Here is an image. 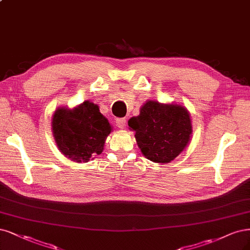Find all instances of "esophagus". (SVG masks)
I'll return each mask as SVG.
<instances>
[{"instance_id": "esophagus-1", "label": "esophagus", "mask_w": 250, "mask_h": 250, "mask_svg": "<svg viewBox=\"0 0 250 250\" xmlns=\"http://www.w3.org/2000/svg\"><path fill=\"white\" fill-rule=\"evenodd\" d=\"M116 125L118 128L123 129L126 126V119L125 118H119L116 120Z\"/></svg>"}]
</instances>
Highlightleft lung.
<instances>
[{"mask_svg": "<svg viewBox=\"0 0 250 250\" xmlns=\"http://www.w3.org/2000/svg\"><path fill=\"white\" fill-rule=\"evenodd\" d=\"M144 156L156 163H168L186 149L192 136L190 114L177 103L146 101L140 115L128 121Z\"/></svg>", "mask_w": 250, "mask_h": 250, "instance_id": "8db88e82", "label": "left lung"}]
</instances>
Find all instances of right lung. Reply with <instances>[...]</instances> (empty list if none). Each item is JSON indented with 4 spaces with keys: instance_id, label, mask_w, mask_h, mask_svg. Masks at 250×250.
Instances as JSON below:
<instances>
[{
    "instance_id": "1",
    "label": "right lung",
    "mask_w": 250,
    "mask_h": 250,
    "mask_svg": "<svg viewBox=\"0 0 250 250\" xmlns=\"http://www.w3.org/2000/svg\"><path fill=\"white\" fill-rule=\"evenodd\" d=\"M113 130L97 104L85 100L73 108L58 107L51 118L57 147L74 162H88L100 155Z\"/></svg>"
}]
</instances>
